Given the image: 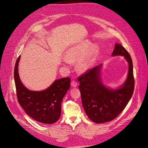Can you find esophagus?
Masks as SVG:
<instances>
[{
  "label": "esophagus",
  "instance_id": "34e87169",
  "mask_svg": "<svg viewBox=\"0 0 148 148\" xmlns=\"http://www.w3.org/2000/svg\"><path fill=\"white\" fill-rule=\"evenodd\" d=\"M71 85L73 88H76L77 86V83L75 80H73L71 83Z\"/></svg>",
  "mask_w": 148,
  "mask_h": 148
}]
</instances>
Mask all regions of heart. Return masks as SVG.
I'll return each instance as SVG.
<instances>
[{"instance_id": "heart-1", "label": "heart", "mask_w": 148, "mask_h": 148, "mask_svg": "<svg viewBox=\"0 0 148 148\" xmlns=\"http://www.w3.org/2000/svg\"><path fill=\"white\" fill-rule=\"evenodd\" d=\"M90 47V44H88L84 46L80 45L73 46L72 47L69 48L66 52V59H65V61L74 62L82 60L88 54ZM92 62V56H89L79 62L77 65V69L82 73L86 72L90 67Z\"/></svg>"}]
</instances>
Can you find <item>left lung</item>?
Returning a JSON list of instances; mask_svg holds the SVG:
<instances>
[{
    "mask_svg": "<svg viewBox=\"0 0 148 148\" xmlns=\"http://www.w3.org/2000/svg\"><path fill=\"white\" fill-rule=\"evenodd\" d=\"M112 56H122L128 62L127 78L117 89L107 88L100 76L102 65L90 69L80 76L78 81L82 105L88 118L97 123L116 118L128 103L134 89L133 62L128 52L119 43H116Z\"/></svg>",
    "mask_w": 148,
    "mask_h": 148,
    "instance_id": "8db88e82",
    "label": "left lung"
}]
</instances>
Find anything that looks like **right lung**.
<instances>
[{
    "mask_svg": "<svg viewBox=\"0 0 148 148\" xmlns=\"http://www.w3.org/2000/svg\"><path fill=\"white\" fill-rule=\"evenodd\" d=\"M20 56L14 68V80L18 103L30 117L46 124L56 122L61 113V103L70 88L69 77L54 81L44 90L34 91L27 89L21 83L18 66Z\"/></svg>",
    "mask_w": 148,
    "mask_h": 148,
    "instance_id": "obj_1",
    "label": "right lung"
}]
</instances>
